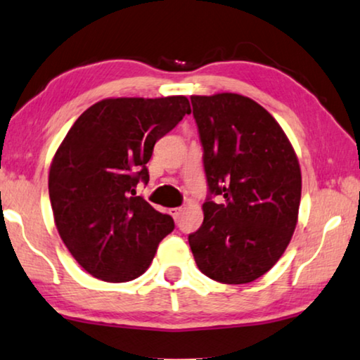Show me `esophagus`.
I'll return each instance as SVG.
<instances>
[{"label":"esophagus","mask_w":360,"mask_h":360,"mask_svg":"<svg viewBox=\"0 0 360 360\" xmlns=\"http://www.w3.org/2000/svg\"><path fill=\"white\" fill-rule=\"evenodd\" d=\"M181 212H182V207H176V209H171V215H173L174 219H179Z\"/></svg>","instance_id":"esophagus-1"}]
</instances>
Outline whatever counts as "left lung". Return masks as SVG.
<instances>
[{
	"mask_svg": "<svg viewBox=\"0 0 360 360\" xmlns=\"http://www.w3.org/2000/svg\"><path fill=\"white\" fill-rule=\"evenodd\" d=\"M204 148L210 195L204 221L189 235L202 274L221 283H248L266 274L297 226L302 173L277 120L246 96H191ZM212 195H224L217 205Z\"/></svg>",
	"mask_w": 360,
	"mask_h": 360,
	"instance_id": "left-lung-1",
	"label": "left lung"
}]
</instances>
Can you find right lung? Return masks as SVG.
<instances>
[{
	"instance_id": "1",
	"label": "right lung",
	"mask_w": 360,
	"mask_h": 360,
	"mask_svg": "<svg viewBox=\"0 0 360 360\" xmlns=\"http://www.w3.org/2000/svg\"><path fill=\"white\" fill-rule=\"evenodd\" d=\"M186 114V96L103 99L79 115L58 146L49 173L55 225L96 279H136L174 230L173 219L135 189L150 179L146 163L156 141Z\"/></svg>"
}]
</instances>
